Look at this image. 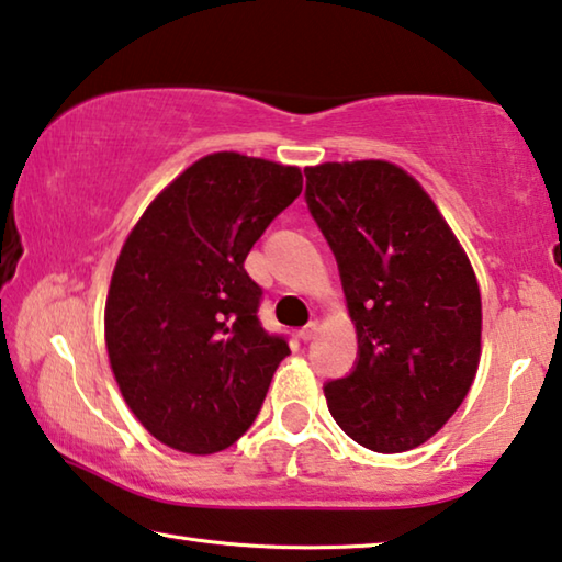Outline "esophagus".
I'll return each instance as SVG.
<instances>
[{
  "label": "esophagus",
  "mask_w": 562,
  "mask_h": 562,
  "mask_svg": "<svg viewBox=\"0 0 562 562\" xmlns=\"http://www.w3.org/2000/svg\"><path fill=\"white\" fill-rule=\"evenodd\" d=\"M317 333H319V323H315V319H313V323L300 329V337H302V340H305V342H310V340H315Z\"/></svg>",
  "instance_id": "1"
}]
</instances>
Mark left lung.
I'll list each match as a JSON object with an SVG mask.
<instances>
[{"label":"left lung","instance_id":"1","mask_svg":"<svg viewBox=\"0 0 562 562\" xmlns=\"http://www.w3.org/2000/svg\"><path fill=\"white\" fill-rule=\"evenodd\" d=\"M307 207L333 247L358 333V364L325 385L335 423L362 448L405 452L456 415L480 364L483 302L438 204L403 167H305Z\"/></svg>","mask_w":562,"mask_h":562}]
</instances>
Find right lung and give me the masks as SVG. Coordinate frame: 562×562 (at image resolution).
Masks as SVG:
<instances>
[{"label": "right lung", "mask_w": 562, "mask_h": 562, "mask_svg": "<svg viewBox=\"0 0 562 562\" xmlns=\"http://www.w3.org/2000/svg\"><path fill=\"white\" fill-rule=\"evenodd\" d=\"M300 192V167L212 153L124 239L104 305L106 355L124 403L167 448L212 456L260 413L290 347L257 319L262 290L245 260Z\"/></svg>", "instance_id": "obj_1"}]
</instances>
